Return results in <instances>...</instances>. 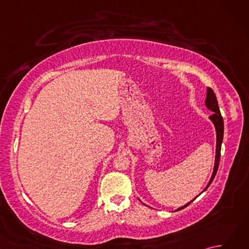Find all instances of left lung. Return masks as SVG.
<instances>
[{
	"label": "left lung",
	"instance_id": "obj_1",
	"mask_svg": "<svg viewBox=\"0 0 249 249\" xmlns=\"http://www.w3.org/2000/svg\"><path fill=\"white\" fill-rule=\"evenodd\" d=\"M205 106H206V108L210 109L211 111H213V114L210 115L209 119L213 122V124L215 126V130H216V155H215V163H214V169H213L212 177H211V179L209 181L208 185H206V187L203 189V192H205V190L208 189V187L211 185V183L213 182V179H214V178L216 176V172H217L218 165H219V160H220L221 143H223V138H224V120H223V116H221V114H220L218 103H217V99H216L215 93L213 92V89H210V88L206 89ZM198 196H197V197H198ZM197 197H196V198H197ZM194 200L189 201L188 203L181 206V208H178L177 211H179V210H182L184 208H186V206L192 203Z\"/></svg>",
	"mask_w": 249,
	"mask_h": 249
}]
</instances>
